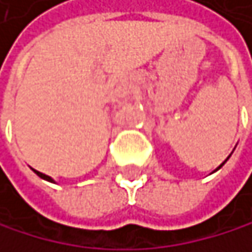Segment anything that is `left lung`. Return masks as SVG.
<instances>
[{"instance_id":"obj_1","label":"left lung","mask_w":252,"mask_h":252,"mask_svg":"<svg viewBox=\"0 0 252 252\" xmlns=\"http://www.w3.org/2000/svg\"><path fill=\"white\" fill-rule=\"evenodd\" d=\"M229 156H231V155H229ZM229 156H228V158H226V159H225V160H223V162H222V163H220V165H219V167H217V168H216V170H214V171H213V173H216V171H217V170H220V168H222V167H223V165H225V162H226V160H228V159H229Z\"/></svg>"}]
</instances>
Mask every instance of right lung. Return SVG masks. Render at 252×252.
Masks as SVG:
<instances>
[{
	"mask_svg": "<svg viewBox=\"0 0 252 252\" xmlns=\"http://www.w3.org/2000/svg\"><path fill=\"white\" fill-rule=\"evenodd\" d=\"M32 170H33V168H32ZM33 171H35V173H36V174H38V176H39L41 179H44V181H49V182H55V181H53V179H52L50 176H47V174H42V173H39V171H36V170H33Z\"/></svg>",
	"mask_w": 252,
	"mask_h": 252,
	"instance_id": "add662e5",
	"label": "right lung"
}]
</instances>
